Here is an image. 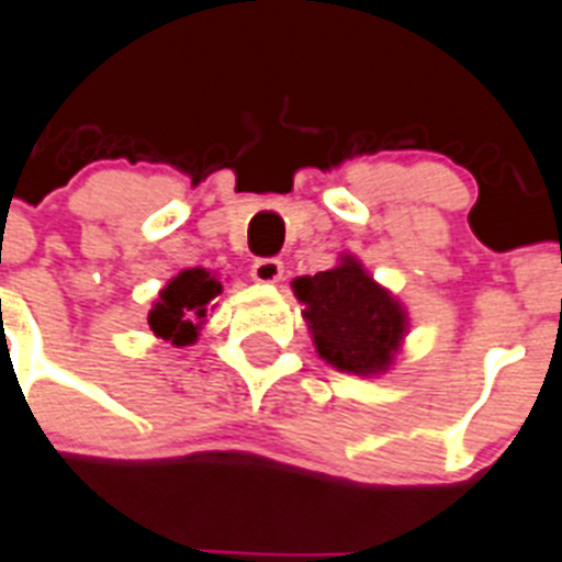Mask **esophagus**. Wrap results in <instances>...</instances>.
<instances>
[{"instance_id":"34e87169","label":"esophagus","mask_w":562,"mask_h":562,"mask_svg":"<svg viewBox=\"0 0 562 562\" xmlns=\"http://www.w3.org/2000/svg\"><path fill=\"white\" fill-rule=\"evenodd\" d=\"M251 277L257 282H266V285H271V282H280L282 280V262L277 257L257 259V262L251 266Z\"/></svg>"}]
</instances>
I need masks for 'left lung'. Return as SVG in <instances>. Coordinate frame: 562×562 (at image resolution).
Listing matches in <instances>:
<instances>
[{
	"label": "left lung",
	"mask_w": 562,
	"mask_h": 562,
	"mask_svg": "<svg viewBox=\"0 0 562 562\" xmlns=\"http://www.w3.org/2000/svg\"><path fill=\"white\" fill-rule=\"evenodd\" d=\"M314 346L325 362L348 374H383L394 362L408 328L403 305L376 285L360 259L342 257L339 266L291 282Z\"/></svg>",
	"instance_id": "obj_1"
}]
</instances>
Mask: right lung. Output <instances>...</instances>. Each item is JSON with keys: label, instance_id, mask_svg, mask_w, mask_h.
<instances>
[{"label": "right lung", "instance_id": "add662e5", "mask_svg": "<svg viewBox=\"0 0 562 562\" xmlns=\"http://www.w3.org/2000/svg\"><path fill=\"white\" fill-rule=\"evenodd\" d=\"M223 291V282L205 268L179 271L154 303L148 314L150 331L168 339L171 346H191L200 337V328L209 317V305Z\"/></svg>", "mask_w": 562, "mask_h": 562}]
</instances>
